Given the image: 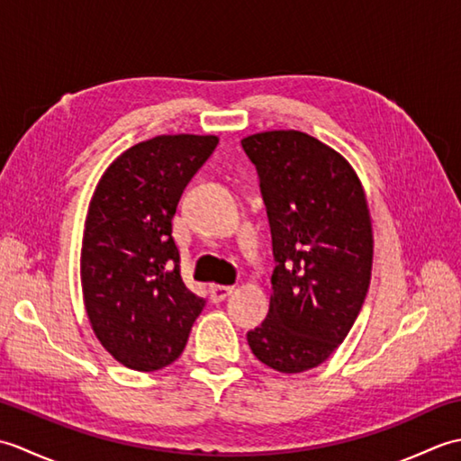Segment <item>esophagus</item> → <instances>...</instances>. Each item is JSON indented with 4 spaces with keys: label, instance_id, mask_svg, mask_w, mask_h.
Listing matches in <instances>:
<instances>
[{
    "label": "esophagus",
    "instance_id": "34e87169",
    "mask_svg": "<svg viewBox=\"0 0 461 461\" xmlns=\"http://www.w3.org/2000/svg\"><path fill=\"white\" fill-rule=\"evenodd\" d=\"M231 291H233V287H230V285H212L210 287V297H212L213 303H220V301L228 297Z\"/></svg>",
    "mask_w": 461,
    "mask_h": 461
}]
</instances>
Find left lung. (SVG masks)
Masks as SVG:
<instances>
[{
  "instance_id": "obj_1",
  "label": "left lung",
  "mask_w": 461,
  "mask_h": 461,
  "mask_svg": "<svg viewBox=\"0 0 461 461\" xmlns=\"http://www.w3.org/2000/svg\"><path fill=\"white\" fill-rule=\"evenodd\" d=\"M256 164L276 269L251 352L285 375L325 362L355 325L372 271V223L360 180L342 156L299 131L241 140Z\"/></svg>"
}]
</instances>
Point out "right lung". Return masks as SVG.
<instances>
[{
    "label": "right lung",
    "instance_id": "add662e5",
    "mask_svg": "<svg viewBox=\"0 0 461 461\" xmlns=\"http://www.w3.org/2000/svg\"><path fill=\"white\" fill-rule=\"evenodd\" d=\"M218 142L154 136L122 152L96 184L81 248L83 299L96 339L126 368L172 365L205 305L182 281L172 218Z\"/></svg>",
    "mask_w": 461,
    "mask_h": 461
}]
</instances>
